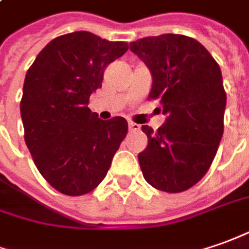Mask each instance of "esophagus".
I'll return each mask as SVG.
<instances>
[{"label": "esophagus", "mask_w": 249, "mask_h": 249, "mask_svg": "<svg viewBox=\"0 0 249 249\" xmlns=\"http://www.w3.org/2000/svg\"><path fill=\"white\" fill-rule=\"evenodd\" d=\"M129 131H131V132H139V131H140V125L135 124V123H129Z\"/></svg>", "instance_id": "1"}]
</instances>
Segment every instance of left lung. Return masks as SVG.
Listing matches in <instances>:
<instances>
[{
    "label": "left lung",
    "mask_w": 249,
    "mask_h": 249,
    "mask_svg": "<svg viewBox=\"0 0 249 249\" xmlns=\"http://www.w3.org/2000/svg\"><path fill=\"white\" fill-rule=\"evenodd\" d=\"M153 75L148 99L160 103L166 123L158 131L143 125L147 148L139 154L146 181L178 194L209 172L224 133L226 92L217 61L194 38L178 34L129 43Z\"/></svg>",
    "instance_id": "obj_1"
}]
</instances>
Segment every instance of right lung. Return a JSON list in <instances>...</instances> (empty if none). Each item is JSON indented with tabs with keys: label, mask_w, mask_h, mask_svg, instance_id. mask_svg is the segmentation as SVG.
<instances>
[{
	"label": "right lung",
	"mask_w": 249,
	"mask_h": 249,
	"mask_svg": "<svg viewBox=\"0 0 249 249\" xmlns=\"http://www.w3.org/2000/svg\"><path fill=\"white\" fill-rule=\"evenodd\" d=\"M126 50V42L71 32L49 42L25 75L20 102L25 144L43 178L64 195L94 191L126 136L124 117L102 121L89 107L106 67Z\"/></svg>",
	"instance_id": "1"
}]
</instances>
